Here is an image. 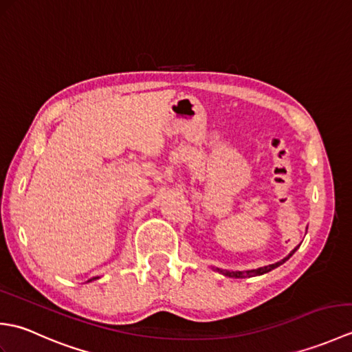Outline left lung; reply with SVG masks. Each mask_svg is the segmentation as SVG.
Instances as JSON below:
<instances>
[{"instance_id": "left-lung-1", "label": "left lung", "mask_w": 352, "mask_h": 352, "mask_svg": "<svg viewBox=\"0 0 352 352\" xmlns=\"http://www.w3.org/2000/svg\"><path fill=\"white\" fill-rule=\"evenodd\" d=\"M298 250V246L296 248L292 251L289 256L286 257V258H283L281 261H278V263H274V265H269V266H263V267H258V269H252V271H245V272H228V271H221L223 275H227V276H231V278H246V276H256V275H261V274H266V272H269V271H272V269H275V267H278L280 265H283L284 261L286 260H289L290 257H292V254H294L295 251Z\"/></svg>"}]
</instances>
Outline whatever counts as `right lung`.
<instances>
[{
	"label": "right lung",
	"mask_w": 352,
	"mask_h": 352,
	"mask_svg": "<svg viewBox=\"0 0 352 352\" xmlns=\"http://www.w3.org/2000/svg\"><path fill=\"white\" fill-rule=\"evenodd\" d=\"M96 278H98V276H95V278H91V280H89V281H92V280H96Z\"/></svg>",
	"instance_id": "right-lung-1"
}]
</instances>
